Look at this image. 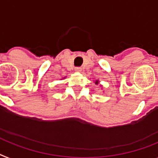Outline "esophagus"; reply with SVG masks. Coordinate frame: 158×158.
I'll use <instances>...</instances> for the list:
<instances>
[{
    "instance_id": "1",
    "label": "esophagus",
    "mask_w": 158,
    "mask_h": 158,
    "mask_svg": "<svg viewBox=\"0 0 158 158\" xmlns=\"http://www.w3.org/2000/svg\"><path fill=\"white\" fill-rule=\"evenodd\" d=\"M75 71H76V72H81L82 68L81 67H76V68L75 69Z\"/></svg>"
}]
</instances>
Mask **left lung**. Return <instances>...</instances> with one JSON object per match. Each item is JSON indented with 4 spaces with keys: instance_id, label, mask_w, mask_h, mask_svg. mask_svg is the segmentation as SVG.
Listing matches in <instances>:
<instances>
[{
    "instance_id": "8db88e82",
    "label": "left lung",
    "mask_w": 158,
    "mask_h": 158,
    "mask_svg": "<svg viewBox=\"0 0 158 158\" xmlns=\"http://www.w3.org/2000/svg\"><path fill=\"white\" fill-rule=\"evenodd\" d=\"M94 82H95V84H96V85H98V84H99V79H96V80H95V81H94Z\"/></svg>"
}]
</instances>
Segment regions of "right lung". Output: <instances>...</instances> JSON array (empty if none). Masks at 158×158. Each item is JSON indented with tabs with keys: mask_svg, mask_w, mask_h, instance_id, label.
<instances>
[{
	"mask_svg": "<svg viewBox=\"0 0 158 158\" xmlns=\"http://www.w3.org/2000/svg\"><path fill=\"white\" fill-rule=\"evenodd\" d=\"M63 79H65V77H64V78H63Z\"/></svg>",
	"mask_w": 158,
	"mask_h": 158,
	"instance_id": "1",
	"label": "right lung"
}]
</instances>
